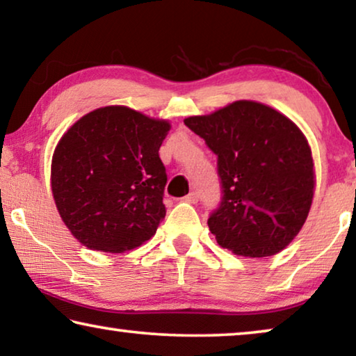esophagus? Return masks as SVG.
Listing matches in <instances>:
<instances>
[{"mask_svg": "<svg viewBox=\"0 0 356 356\" xmlns=\"http://www.w3.org/2000/svg\"><path fill=\"white\" fill-rule=\"evenodd\" d=\"M182 200L185 201V203H196V201H198V193L192 192V193H188L187 196H184Z\"/></svg>", "mask_w": 356, "mask_h": 356, "instance_id": "34e87169", "label": "esophagus"}]
</instances>
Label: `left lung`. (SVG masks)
<instances>
[{
	"mask_svg": "<svg viewBox=\"0 0 356 356\" xmlns=\"http://www.w3.org/2000/svg\"><path fill=\"white\" fill-rule=\"evenodd\" d=\"M184 123L217 155L224 196L208 225L219 246L243 257L283 251L314 201V158L304 132L256 100H236Z\"/></svg>",
	"mask_w": 356,
	"mask_h": 356,
	"instance_id": "obj_1",
	"label": "left lung"
}]
</instances>
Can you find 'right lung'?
Returning <instances> with one entry per match:
<instances>
[{"mask_svg": "<svg viewBox=\"0 0 356 356\" xmlns=\"http://www.w3.org/2000/svg\"><path fill=\"white\" fill-rule=\"evenodd\" d=\"M171 129L124 105L95 108L60 137L51 188L63 224L83 246L124 252L155 235L166 216L158 150Z\"/></svg>", "mask_w": 356, "mask_h": 356, "instance_id": "right-lung-1", "label": "right lung"}]
</instances>
